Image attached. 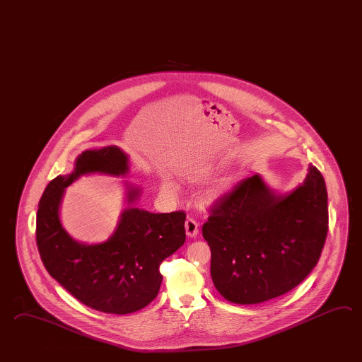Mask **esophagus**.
<instances>
[{
    "label": "esophagus",
    "instance_id": "34e87169",
    "mask_svg": "<svg viewBox=\"0 0 362 362\" xmlns=\"http://www.w3.org/2000/svg\"><path fill=\"white\" fill-rule=\"evenodd\" d=\"M185 232H187V236H197V233H199V223L194 221L193 218H187V221H185Z\"/></svg>",
    "mask_w": 362,
    "mask_h": 362
}]
</instances>
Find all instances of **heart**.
Here are the masks:
<instances>
[{"mask_svg": "<svg viewBox=\"0 0 362 362\" xmlns=\"http://www.w3.org/2000/svg\"><path fill=\"white\" fill-rule=\"evenodd\" d=\"M229 187H230V183H229L228 179H221V180H219L207 192V202H214L215 199L223 197L226 193L228 192ZM161 189H163V192L173 193L174 192V185L169 180H163L161 182Z\"/></svg>", "mask_w": 362, "mask_h": 362, "instance_id": "heart-1", "label": "heart"}]
</instances>
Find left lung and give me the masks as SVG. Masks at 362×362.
<instances>
[{
	"label": "left lung",
	"mask_w": 362,
	"mask_h": 362,
	"mask_svg": "<svg viewBox=\"0 0 362 362\" xmlns=\"http://www.w3.org/2000/svg\"><path fill=\"white\" fill-rule=\"evenodd\" d=\"M327 224V192L316 166L285 194L258 174L245 179L211 207L202 227L215 288L236 304L286 294L317 264Z\"/></svg>",
	"instance_id": "1"
}]
</instances>
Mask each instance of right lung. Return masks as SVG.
I'll return each instance as SVG.
<instances>
[{"label": "right lung", "mask_w": 362, "mask_h": 362, "mask_svg": "<svg viewBox=\"0 0 362 362\" xmlns=\"http://www.w3.org/2000/svg\"><path fill=\"white\" fill-rule=\"evenodd\" d=\"M94 173L124 177L129 157L116 146L88 149L77 156L72 173L52 179L38 204V252L52 279L85 305L104 313H133L157 296L163 282L160 264L185 244V213L153 214L126 207L107 241L78 243L60 223V204L68 185ZM126 189L132 205L141 189L133 185Z\"/></svg>", "instance_id": "obj_1"}]
</instances>
